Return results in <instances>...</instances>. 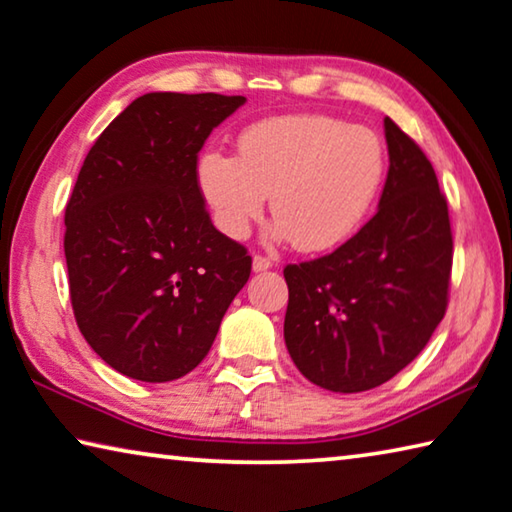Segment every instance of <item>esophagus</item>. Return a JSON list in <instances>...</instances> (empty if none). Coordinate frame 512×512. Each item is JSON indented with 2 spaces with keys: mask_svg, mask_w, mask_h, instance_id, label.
<instances>
[{
  "mask_svg": "<svg viewBox=\"0 0 512 512\" xmlns=\"http://www.w3.org/2000/svg\"><path fill=\"white\" fill-rule=\"evenodd\" d=\"M273 266V262L269 257H262V255H255L253 257V271L255 273H262V271H269Z\"/></svg>",
  "mask_w": 512,
  "mask_h": 512,
  "instance_id": "1",
  "label": "esophagus"
}]
</instances>
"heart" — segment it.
<instances>
[{
    "instance_id": "heart-1",
    "label": "heart",
    "mask_w": 512,
    "mask_h": 512,
    "mask_svg": "<svg viewBox=\"0 0 512 512\" xmlns=\"http://www.w3.org/2000/svg\"><path fill=\"white\" fill-rule=\"evenodd\" d=\"M383 177L378 136L319 113L262 120L239 136L237 159L209 150L198 161L200 193L225 237H246L271 196L269 237L305 253L351 237Z\"/></svg>"
}]
</instances>
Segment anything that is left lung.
Instances as JSON below:
<instances>
[{
  "label": "left lung",
  "instance_id": "8db88e82",
  "mask_svg": "<svg viewBox=\"0 0 512 512\" xmlns=\"http://www.w3.org/2000/svg\"><path fill=\"white\" fill-rule=\"evenodd\" d=\"M385 141L376 216L335 253L285 269L287 351L310 383L339 394L367 392L408 367L449 296L453 239L435 170L389 118Z\"/></svg>",
  "mask_w": 512,
  "mask_h": 512
}]
</instances>
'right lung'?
<instances>
[{
  "label": "right lung",
  "mask_w": 512,
  "mask_h": 512,
  "mask_svg": "<svg viewBox=\"0 0 512 512\" xmlns=\"http://www.w3.org/2000/svg\"><path fill=\"white\" fill-rule=\"evenodd\" d=\"M241 95L145 93L86 154L66 207L81 335L127 378L168 383L205 360L250 255L214 227L198 186L209 134Z\"/></svg>",
  "instance_id": "1"
}]
</instances>
